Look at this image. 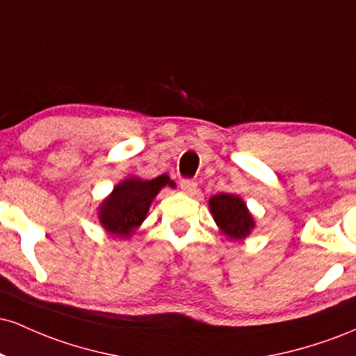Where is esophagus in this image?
Returning <instances> with one entry per match:
<instances>
[{
    "mask_svg": "<svg viewBox=\"0 0 356 356\" xmlns=\"http://www.w3.org/2000/svg\"><path fill=\"white\" fill-rule=\"evenodd\" d=\"M181 189L186 192V194H194V192L197 191V182L192 181V179H182Z\"/></svg>",
    "mask_w": 356,
    "mask_h": 356,
    "instance_id": "esophagus-1",
    "label": "esophagus"
}]
</instances>
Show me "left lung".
I'll return each mask as SVG.
<instances>
[{"mask_svg": "<svg viewBox=\"0 0 356 356\" xmlns=\"http://www.w3.org/2000/svg\"><path fill=\"white\" fill-rule=\"evenodd\" d=\"M209 207L216 224L231 239H243L254 227V220L238 195L218 194L211 197Z\"/></svg>", "mask_w": 356, "mask_h": 356, "instance_id": "obj_1", "label": "left lung"}]
</instances>
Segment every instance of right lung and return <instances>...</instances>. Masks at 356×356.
I'll return each mask as SVG.
<instances>
[{"label": "right lung", "instance_id": "1", "mask_svg": "<svg viewBox=\"0 0 356 356\" xmlns=\"http://www.w3.org/2000/svg\"><path fill=\"white\" fill-rule=\"evenodd\" d=\"M167 182L169 177L161 175L152 181L130 177L118 184L112 195L100 207L102 226L115 236H130V232L145 219L150 202Z\"/></svg>", "mask_w": 356, "mask_h": 356}]
</instances>
